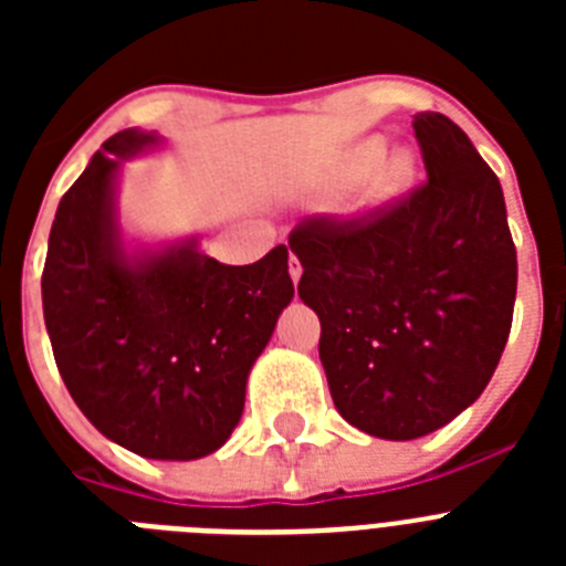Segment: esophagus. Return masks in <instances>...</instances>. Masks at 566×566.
<instances>
[{"label":"esophagus","mask_w":566,"mask_h":566,"mask_svg":"<svg viewBox=\"0 0 566 566\" xmlns=\"http://www.w3.org/2000/svg\"><path fill=\"white\" fill-rule=\"evenodd\" d=\"M289 274H292L294 283H297L300 274H303V266H300V260L294 258V254H292V258H289Z\"/></svg>","instance_id":"34e87169"}]
</instances>
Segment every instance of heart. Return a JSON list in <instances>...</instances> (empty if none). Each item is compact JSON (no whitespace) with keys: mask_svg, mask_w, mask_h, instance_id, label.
Here are the masks:
<instances>
[{"mask_svg":"<svg viewBox=\"0 0 566 566\" xmlns=\"http://www.w3.org/2000/svg\"><path fill=\"white\" fill-rule=\"evenodd\" d=\"M332 181L343 189L365 181L359 189L357 209L363 214L385 212L413 192L419 181V158L408 147L388 153V142L382 135H368L339 153Z\"/></svg>","mask_w":566,"mask_h":566,"instance_id":"b5f03b06","label":"heart"}]
</instances>
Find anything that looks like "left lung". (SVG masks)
<instances>
[{"label": "left lung", "instance_id": "8db88e82", "mask_svg": "<svg viewBox=\"0 0 566 566\" xmlns=\"http://www.w3.org/2000/svg\"><path fill=\"white\" fill-rule=\"evenodd\" d=\"M413 133L428 184L371 221H308L289 238L339 417L391 442L482 397L518 277L496 172L448 115H413Z\"/></svg>", "mask_w": 566, "mask_h": 566}]
</instances>
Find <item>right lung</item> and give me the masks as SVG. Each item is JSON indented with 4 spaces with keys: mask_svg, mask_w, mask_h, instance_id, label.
<instances>
[{
    "mask_svg": "<svg viewBox=\"0 0 566 566\" xmlns=\"http://www.w3.org/2000/svg\"><path fill=\"white\" fill-rule=\"evenodd\" d=\"M164 147L155 129L115 133L59 201L42 274L53 357L73 402L109 442L189 462L232 437L254 359L292 303L289 249L249 266L198 238L129 243L118 221L124 161Z\"/></svg>",
    "mask_w": 566,
    "mask_h": 566,
    "instance_id": "add662e5",
    "label": "right lung"
}]
</instances>
